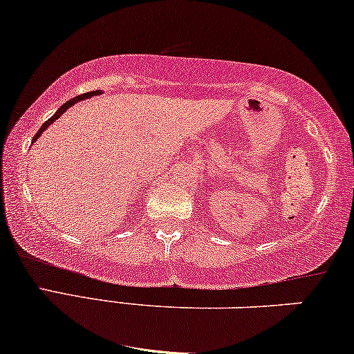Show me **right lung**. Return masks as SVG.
<instances>
[{
	"mask_svg": "<svg viewBox=\"0 0 354 354\" xmlns=\"http://www.w3.org/2000/svg\"><path fill=\"white\" fill-rule=\"evenodd\" d=\"M99 94H100V91H91V93H87V94H81V95H77V97H73V99H70V100H68V102H65V104H63V105H62V107H59V109L57 110V112H55V115H53V117H50V118H48V120H47V122H45L42 127H40V130H39V131H37V135L34 136V141H35V140H39V136H40V135H42V133H44L45 130H47V127H50V125H52V123H53L55 120H57V118H58V117H62V115H63V113H65L68 109H70V107H73V105H75V104H77V102H81V100H84V99H89V97H93V95H99Z\"/></svg>",
	"mask_w": 354,
	"mask_h": 354,
	"instance_id": "right-lung-1",
	"label": "right lung"
}]
</instances>
